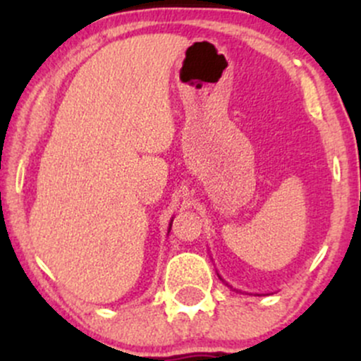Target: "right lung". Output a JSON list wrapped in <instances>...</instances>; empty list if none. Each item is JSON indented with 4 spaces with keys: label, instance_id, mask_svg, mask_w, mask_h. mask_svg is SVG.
Wrapping results in <instances>:
<instances>
[{
    "label": "right lung",
    "instance_id": "obj_1",
    "mask_svg": "<svg viewBox=\"0 0 361 361\" xmlns=\"http://www.w3.org/2000/svg\"><path fill=\"white\" fill-rule=\"evenodd\" d=\"M169 229H171V224H169Z\"/></svg>",
    "mask_w": 361,
    "mask_h": 361
}]
</instances>
